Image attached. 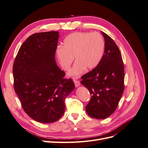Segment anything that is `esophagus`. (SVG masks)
I'll return each instance as SVG.
<instances>
[{"label":"esophagus","mask_w":148,"mask_h":148,"mask_svg":"<svg viewBox=\"0 0 148 148\" xmlns=\"http://www.w3.org/2000/svg\"><path fill=\"white\" fill-rule=\"evenodd\" d=\"M74 83L75 85V87L77 88L80 86V83L79 81H78V80H74Z\"/></svg>","instance_id":"34e87169"}]
</instances>
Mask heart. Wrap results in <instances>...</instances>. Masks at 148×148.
Returning <instances> with one entry per match:
<instances>
[{
  "label": "heart",
  "instance_id": "1",
  "mask_svg": "<svg viewBox=\"0 0 148 148\" xmlns=\"http://www.w3.org/2000/svg\"><path fill=\"white\" fill-rule=\"evenodd\" d=\"M105 42L98 33L77 32L65 38L63 47H58L56 56L64 70H68L73 61L75 63L68 73L70 77H77L84 70H92L99 65L104 55Z\"/></svg>",
  "mask_w": 148,
  "mask_h": 148
}]
</instances>
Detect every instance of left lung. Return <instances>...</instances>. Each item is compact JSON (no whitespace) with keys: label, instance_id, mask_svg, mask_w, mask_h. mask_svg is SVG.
Listing matches in <instances>:
<instances>
[{"label":"left lung","instance_id":"obj_1","mask_svg":"<svg viewBox=\"0 0 148 148\" xmlns=\"http://www.w3.org/2000/svg\"><path fill=\"white\" fill-rule=\"evenodd\" d=\"M105 40L104 53L95 69L82 77V84L91 93L86 106L87 114L92 118L104 119L116 110L124 89V66L117 44L101 31Z\"/></svg>","mask_w":148,"mask_h":148}]
</instances>
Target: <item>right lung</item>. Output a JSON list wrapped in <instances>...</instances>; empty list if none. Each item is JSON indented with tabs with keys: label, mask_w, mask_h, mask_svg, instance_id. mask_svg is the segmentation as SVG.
Wrapping results in <instances>:
<instances>
[{
	"label": "right lung",
	"mask_w": 148,
	"mask_h": 148,
	"mask_svg": "<svg viewBox=\"0 0 148 148\" xmlns=\"http://www.w3.org/2000/svg\"><path fill=\"white\" fill-rule=\"evenodd\" d=\"M58 31L33 34L22 44L13 67L15 91L25 112L34 120L51 123L64 115L65 99L75 89L57 66Z\"/></svg>",
	"instance_id": "right-lung-1"
}]
</instances>
